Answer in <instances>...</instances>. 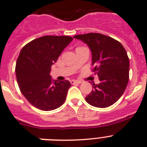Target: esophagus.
<instances>
[{"instance_id": "1", "label": "esophagus", "mask_w": 147, "mask_h": 147, "mask_svg": "<svg viewBox=\"0 0 147 147\" xmlns=\"http://www.w3.org/2000/svg\"><path fill=\"white\" fill-rule=\"evenodd\" d=\"M70 82L72 84H80V83H82V82L80 81V80H72Z\"/></svg>"}]
</instances>
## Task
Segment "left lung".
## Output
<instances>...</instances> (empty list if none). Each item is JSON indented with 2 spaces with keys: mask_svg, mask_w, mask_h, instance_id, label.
I'll list each match as a JSON object with an SVG mask.
<instances>
[{
  "mask_svg": "<svg viewBox=\"0 0 147 147\" xmlns=\"http://www.w3.org/2000/svg\"><path fill=\"white\" fill-rule=\"evenodd\" d=\"M92 51L93 72L99 79L85 99L91 106L106 108L124 93L129 81V61L125 49L118 41L98 33L76 35Z\"/></svg>",
  "mask_w": 147,
  "mask_h": 147,
  "instance_id": "obj_1",
  "label": "left lung"
}]
</instances>
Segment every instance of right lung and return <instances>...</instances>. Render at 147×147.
I'll use <instances>...</instances> for the list:
<instances>
[{
    "mask_svg": "<svg viewBox=\"0 0 147 147\" xmlns=\"http://www.w3.org/2000/svg\"><path fill=\"white\" fill-rule=\"evenodd\" d=\"M72 39L67 36H44L22 49L15 66L17 81L23 96L36 109L52 111L65 101L70 82L53 80L50 72Z\"/></svg>",
    "mask_w": 147,
    "mask_h": 147,
    "instance_id": "obj_1",
    "label": "right lung"
}]
</instances>
